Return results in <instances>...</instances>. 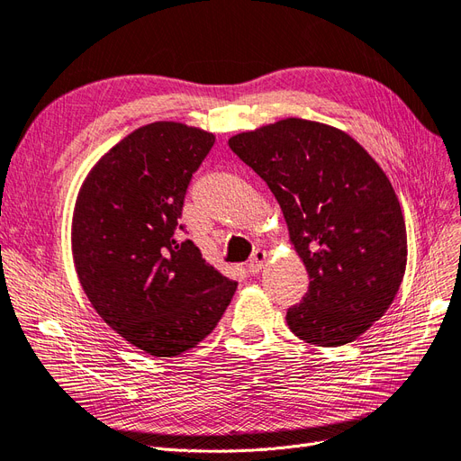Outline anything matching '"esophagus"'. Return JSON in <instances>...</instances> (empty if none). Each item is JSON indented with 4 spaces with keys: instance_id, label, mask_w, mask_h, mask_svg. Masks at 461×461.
I'll use <instances>...</instances> for the list:
<instances>
[{
    "instance_id": "34e87169",
    "label": "esophagus",
    "mask_w": 461,
    "mask_h": 461,
    "mask_svg": "<svg viewBox=\"0 0 461 461\" xmlns=\"http://www.w3.org/2000/svg\"><path fill=\"white\" fill-rule=\"evenodd\" d=\"M266 258H267V254H266V250H254L252 252V258L249 260V264H247V269H249V274H258V271L264 267V264H266Z\"/></svg>"
}]
</instances>
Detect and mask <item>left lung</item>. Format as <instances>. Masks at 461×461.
Masks as SVG:
<instances>
[{
    "instance_id": "8db88e82",
    "label": "left lung",
    "mask_w": 461,
    "mask_h": 461,
    "mask_svg": "<svg viewBox=\"0 0 461 461\" xmlns=\"http://www.w3.org/2000/svg\"><path fill=\"white\" fill-rule=\"evenodd\" d=\"M231 151L276 195L310 276L286 325L303 342H353L395 300L406 267V228L393 185L344 131L288 117L235 134Z\"/></svg>"
}]
</instances>
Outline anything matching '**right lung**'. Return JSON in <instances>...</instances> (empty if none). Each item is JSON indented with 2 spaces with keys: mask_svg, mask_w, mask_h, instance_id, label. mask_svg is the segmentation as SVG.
<instances>
[{
  "mask_svg": "<svg viewBox=\"0 0 461 461\" xmlns=\"http://www.w3.org/2000/svg\"><path fill=\"white\" fill-rule=\"evenodd\" d=\"M212 146V132L184 123L144 125L93 167L76 201L83 291L108 327L153 357L195 348L237 288L176 235L187 185Z\"/></svg>",
  "mask_w": 461,
  "mask_h": 461,
  "instance_id": "obj_1",
  "label": "right lung"
}]
</instances>
